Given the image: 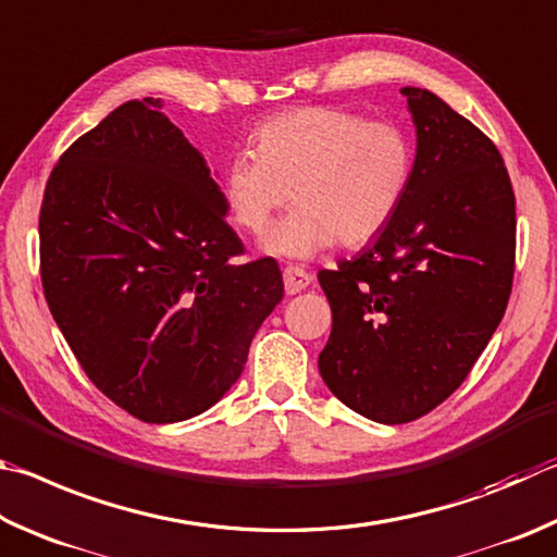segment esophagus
Here are the masks:
<instances>
[{"mask_svg":"<svg viewBox=\"0 0 557 557\" xmlns=\"http://www.w3.org/2000/svg\"><path fill=\"white\" fill-rule=\"evenodd\" d=\"M310 284H313V276H310L308 271L304 269H296V267H288L284 269V286H286V294H300V290H306Z\"/></svg>","mask_w":557,"mask_h":557,"instance_id":"obj_1","label":"esophagus"}]
</instances>
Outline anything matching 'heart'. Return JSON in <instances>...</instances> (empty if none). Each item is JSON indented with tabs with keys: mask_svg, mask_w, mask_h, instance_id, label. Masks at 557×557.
I'll return each instance as SVG.
<instances>
[{
	"mask_svg": "<svg viewBox=\"0 0 557 557\" xmlns=\"http://www.w3.org/2000/svg\"><path fill=\"white\" fill-rule=\"evenodd\" d=\"M251 144L253 153L224 163L222 198L251 234L294 200L296 210L263 234L269 257L304 261L335 242L364 247L392 224L413 183L416 149L404 126L335 107L271 116Z\"/></svg>",
	"mask_w": 557,
	"mask_h": 557,
	"instance_id": "obj_1",
	"label": "heart"
}]
</instances>
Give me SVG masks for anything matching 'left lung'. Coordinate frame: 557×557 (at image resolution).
Masks as SVG:
<instances>
[{"instance_id": "left-lung-1", "label": "left lung", "mask_w": 557, "mask_h": 557, "mask_svg": "<svg viewBox=\"0 0 557 557\" xmlns=\"http://www.w3.org/2000/svg\"><path fill=\"white\" fill-rule=\"evenodd\" d=\"M401 95L416 171L392 224L318 281L333 333L318 369L339 401L408 423L465 382L502 323L516 257V200L502 153L423 87Z\"/></svg>"}]
</instances>
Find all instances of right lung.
<instances>
[{
	"label": "right lung",
	"mask_w": 557,
	"mask_h": 557,
	"mask_svg": "<svg viewBox=\"0 0 557 557\" xmlns=\"http://www.w3.org/2000/svg\"><path fill=\"white\" fill-rule=\"evenodd\" d=\"M161 107L129 100L83 134L38 220L55 325L90 382L144 423L218 404L284 298L276 261H237L218 178Z\"/></svg>",
	"instance_id": "1"
}]
</instances>
